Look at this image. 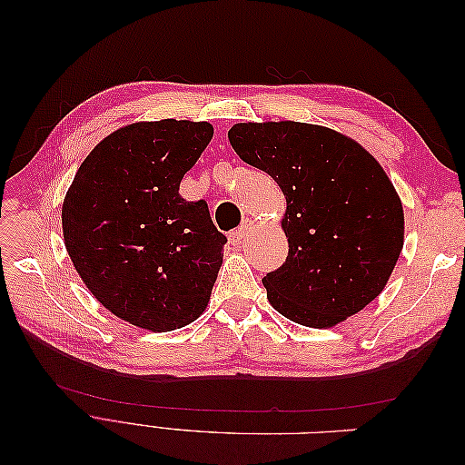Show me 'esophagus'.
Segmentation results:
<instances>
[{
  "instance_id": "1",
  "label": "esophagus",
  "mask_w": 465,
  "mask_h": 465,
  "mask_svg": "<svg viewBox=\"0 0 465 465\" xmlns=\"http://www.w3.org/2000/svg\"><path fill=\"white\" fill-rule=\"evenodd\" d=\"M250 227H252V221L246 219V221L241 224V229H236V231H232V232L229 234V242H231L232 246H241V244H242V238L248 234Z\"/></svg>"
}]
</instances>
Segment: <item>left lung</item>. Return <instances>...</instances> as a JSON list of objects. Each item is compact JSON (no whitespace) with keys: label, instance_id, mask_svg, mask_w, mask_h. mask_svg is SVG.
I'll return each mask as SVG.
<instances>
[{"label":"left lung","instance_id":"left-lung-1","mask_svg":"<svg viewBox=\"0 0 465 465\" xmlns=\"http://www.w3.org/2000/svg\"><path fill=\"white\" fill-rule=\"evenodd\" d=\"M229 142L287 200L289 256L262 283L279 314L331 328L384 291L403 248V207L384 168L353 139L302 122L234 124Z\"/></svg>","mask_w":465,"mask_h":465}]
</instances>
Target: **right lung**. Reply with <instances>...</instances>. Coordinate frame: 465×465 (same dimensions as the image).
Here are the masks:
<instances>
[{"label": "right lung", "instance_id": "obj_1", "mask_svg": "<svg viewBox=\"0 0 465 465\" xmlns=\"http://www.w3.org/2000/svg\"><path fill=\"white\" fill-rule=\"evenodd\" d=\"M211 137L207 122L124 125L89 153L65 193L64 241L77 273L137 328H184L209 302L227 236L203 200L178 190Z\"/></svg>", "mask_w": 465, "mask_h": 465}]
</instances>
